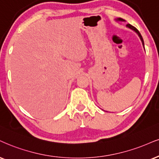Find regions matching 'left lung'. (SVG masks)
Masks as SVG:
<instances>
[{"label": "left lung", "instance_id": "obj_1", "mask_svg": "<svg viewBox=\"0 0 159 159\" xmlns=\"http://www.w3.org/2000/svg\"><path fill=\"white\" fill-rule=\"evenodd\" d=\"M117 20H119V21H125V20H123V19H121V18H118V19H117ZM127 27H128V28H130V29H132V30L135 31V32H136L137 33V34H138V35H139V38H140V39H141V40H142L143 46H144V40H143V38H142V35H141L140 32H139V31H138V29H137L136 28H135L134 26H133L132 25L129 24V23H128V24H127Z\"/></svg>", "mask_w": 159, "mask_h": 159}]
</instances>
